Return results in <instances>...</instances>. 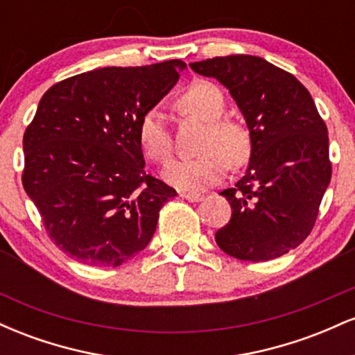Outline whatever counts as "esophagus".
I'll return each instance as SVG.
<instances>
[{
	"label": "esophagus",
	"mask_w": 355,
	"mask_h": 355,
	"mask_svg": "<svg viewBox=\"0 0 355 355\" xmlns=\"http://www.w3.org/2000/svg\"><path fill=\"white\" fill-rule=\"evenodd\" d=\"M180 197L182 198H185V200H189V202H200V200H203V195H200V193H190V191H182L180 193Z\"/></svg>",
	"instance_id": "1"
}]
</instances>
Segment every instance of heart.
<instances>
[{
    "label": "heart",
    "instance_id": "heart-1",
    "mask_svg": "<svg viewBox=\"0 0 355 355\" xmlns=\"http://www.w3.org/2000/svg\"><path fill=\"white\" fill-rule=\"evenodd\" d=\"M185 113L207 123L202 155L187 160H173L165 166L166 183L183 191H200L222 180L227 168L247 164L252 153L250 132L242 123L225 120V96L217 85L197 81L178 100ZM138 140L144 153L153 162H166L172 155V135L165 115L158 107L148 108L138 125Z\"/></svg>",
    "mask_w": 355,
    "mask_h": 355
}]
</instances>
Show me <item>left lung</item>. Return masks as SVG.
I'll return each mask as SVG.
<instances>
[{
	"label": "left lung",
	"mask_w": 355,
	"mask_h": 355,
	"mask_svg": "<svg viewBox=\"0 0 355 355\" xmlns=\"http://www.w3.org/2000/svg\"><path fill=\"white\" fill-rule=\"evenodd\" d=\"M190 68L229 89L252 137L245 175L234 189L220 191L232 217L215 242L250 262L287 254L311 234L332 175L327 126L311 93L259 56H217Z\"/></svg>",
	"instance_id": "obj_1"
}]
</instances>
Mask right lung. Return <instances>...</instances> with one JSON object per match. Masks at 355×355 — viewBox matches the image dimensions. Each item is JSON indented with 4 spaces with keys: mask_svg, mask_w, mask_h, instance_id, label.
I'll return each instance as SVG.
<instances>
[{
    "mask_svg": "<svg viewBox=\"0 0 355 355\" xmlns=\"http://www.w3.org/2000/svg\"><path fill=\"white\" fill-rule=\"evenodd\" d=\"M187 64L108 67L53 85L23 137V187L60 250L118 267L152 240L158 211L177 195L145 173L138 125Z\"/></svg>",
    "mask_w": 355,
    "mask_h": 355,
    "instance_id": "right-lung-1",
    "label": "right lung"
}]
</instances>
